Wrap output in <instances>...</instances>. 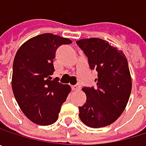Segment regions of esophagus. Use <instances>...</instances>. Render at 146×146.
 I'll return each instance as SVG.
<instances>
[{
	"label": "esophagus",
	"instance_id": "obj_1",
	"mask_svg": "<svg viewBox=\"0 0 146 146\" xmlns=\"http://www.w3.org/2000/svg\"><path fill=\"white\" fill-rule=\"evenodd\" d=\"M80 88H81V86H80L79 84H76V85L72 86V90H79Z\"/></svg>",
	"mask_w": 146,
	"mask_h": 146
}]
</instances>
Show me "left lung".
I'll use <instances>...</instances> for the list:
<instances>
[{"label": "left lung", "mask_w": 146, "mask_h": 146, "mask_svg": "<svg viewBox=\"0 0 146 146\" xmlns=\"http://www.w3.org/2000/svg\"><path fill=\"white\" fill-rule=\"evenodd\" d=\"M88 57L90 69L98 72L96 87H84L86 102L79 106V118L88 127L103 128L123 112L132 90L128 60L117 47L99 38L76 41Z\"/></svg>", "instance_id": "left-lung-1"}]
</instances>
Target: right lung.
<instances>
[{"instance_id": "right-lung-1", "label": "right lung", "mask_w": 146, "mask_h": 146, "mask_svg": "<svg viewBox=\"0 0 146 146\" xmlns=\"http://www.w3.org/2000/svg\"><path fill=\"white\" fill-rule=\"evenodd\" d=\"M72 40L53 34L35 36L20 46L13 61L12 88L24 115L39 125H50L58 119L62 103L71 87L50 77L57 48Z\"/></svg>"}]
</instances>
